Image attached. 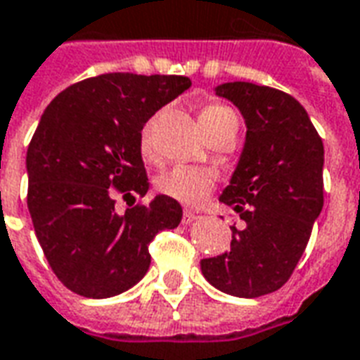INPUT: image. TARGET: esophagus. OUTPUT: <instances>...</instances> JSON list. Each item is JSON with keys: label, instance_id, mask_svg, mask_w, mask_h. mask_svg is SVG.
Masks as SVG:
<instances>
[{"label": "esophagus", "instance_id": "esophagus-1", "mask_svg": "<svg viewBox=\"0 0 360 360\" xmlns=\"http://www.w3.org/2000/svg\"><path fill=\"white\" fill-rule=\"evenodd\" d=\"M196 219H198V214H196V212L187 210L185 214H183V224H185V226H191V224H195Z\"/></svg>", "mask_w": 360, "mask_h": 360}]
</instances>
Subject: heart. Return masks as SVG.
Returning a JSON list of instances; mask_svg holds the SVG:
<instances>
[{
    "label": "heart",
    "instance_id": "heart-1",
    "mask_svg": "<svg viewBox=\"0 0 360 360\" xmlns=\"http://www.w3.org/2000/svg\"><path fill=\"white\" fill-rule=\"evenodd\" d=\"M200 127L208 139H214L216 134L237 131L239 119L229 105L219 102L204 103L200 108ZM154 121L150 119L144 123L139 136V150L144 160H154V136H152ZM216 187V173L206 167H195V165H175L158 175L156 188L167 198H173L181 204L195 206L206 196L210 195L212 188Z\"/></svg>",
    "mask_w": 360,
    "mask_h": 360
}]
</instances>
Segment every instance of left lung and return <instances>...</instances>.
Wrapping results in <instances>:
<instances>
[{
  "label": "left lung",
  "mask_w": 360,
  "mask_h": 360,
  "mask_svg": "<svg viewBox=\"0 0 360 360\" xmlns=\"http://www.w3.org/2000/svg\"><path fill=\"white\" fill-rule=\"evenodd\" d=\"M216 92L247 123L241 160L219 196L247 227H231V249L200 268L219 291L255 299L278 291L307 249L324 206V144L293 96L252 82H226Z\"/></svg>",
  "instance_id": "left-lung-1"
}]
</instances>
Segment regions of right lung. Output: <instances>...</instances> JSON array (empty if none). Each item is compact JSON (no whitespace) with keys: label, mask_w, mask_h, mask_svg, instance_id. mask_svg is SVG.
I'll return each instance as SVG.
<instances>
[{"label":"right lung","mask_w":360,"mask_h":360,"mask_svg":"<svg viewBox=\"0 0 360 360\" xmlns=\"http://www.w3.org/2000/svg\"><path fill=\"white\" fill-rule=\"evenodd\" d=\"M188 86L177 75L105 73L71 84L44 111L28 144L27 204L48 264L73 293L127 291L148 271L152 239L179 226L173 198L117 214L115 195H146L141 129Z\"/></svg>","instance_id":"add662e5"}]
</instances>
